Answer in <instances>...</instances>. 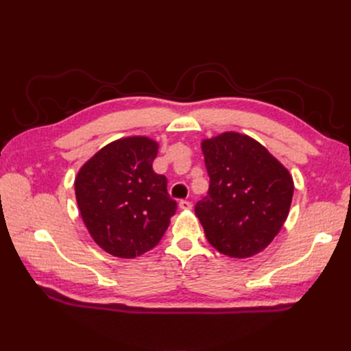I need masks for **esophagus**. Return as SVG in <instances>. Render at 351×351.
I'll use <instances>...</instances> for the list:
<instances>
[{"mask_svg": "<svg viewBox=\"0 0 351 351\" xmlns=\"http://www.w3.org/2000/svg\"><path fill=\"white\" fill-rule=\"evenodd\" d=\"M178 206H180V209H184V210H187V209H192V202H189V200H180V204H178Z\"/></svg>", "mask_w": 351, "mask_h": 351, "instance_id": "1", "label": "esophagus"}]
</instances>
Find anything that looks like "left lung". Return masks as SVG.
<instances>
[{
	"mask_svg": "<svg viewBox=\"0 0 351 351\" xmlns=\"http://www.w3.org/2000/svg\"><path fill=\"white\" fill-rule=\"evenodd\" d=\"M208 195L195 214L208 241L231 258H250L278 234L289 215L294 184L278 159L236 132L202 142Z\"/></svg>",
	"mask_w": 351,
	"mask_h": 351,
	"instance_id": "obj_1",
	"label": "left lung"
}]
</instances>
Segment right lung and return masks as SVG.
<instances>
[{
  "instance_id": "1",
  "label": "right lung",
  "mask_w": 351,
  "mask_h": 351,
  "mask_svg": "<svg viewBox=\"0 0 351 351\" xmlns=\"http://www.w3.org/2000/svg\"><path fill=\"white\" fill-rule=\"evenodd\" d=\"M156 154L149 137H124L95 154L74 182L84 226L112 256L130 259L154 249L176 214L167 178L152 168Z\"/></svg>"
}]
</instances>
